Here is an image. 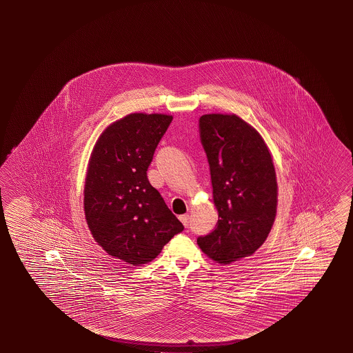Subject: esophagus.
<instances>
[{
    "instance_id": "obj_1",
    "label": "esophagus",
    "mask_w": 353,
    "mask_h": 353,
    "mask_svg": "<svg viewBox=\"0 0 353 353\" xmlns=\"http://www.w3.org/2000/svg\"><path fill=\"white\" fill-rule=\"evenodd\" d=\"M179 219L182 221V224L185 226H188L190 224V215L188 214H183V215H179Z\"/></svg>"
}]
</instances>
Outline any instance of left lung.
<instances>
[{"label": "left lung", "instance_id": "1", "mask_svg": "<svg viewBox=\"0 0 353 353\" xmlns=\"http://www.w3.org/2000/svg\"><path fill=\"white\" fill-rule=\"evenodd\" d=\"M218 225L196 239L219 265L254 254L276 219L278 185L271 151L261 134L236 114L210 113L199 119Z\"/></svg>", "mask_w": 353, "mask_h": 353}]
</instances>
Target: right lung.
<instances>
[{"label":"right lung","instance_id":"right-lung-1","mask_svg":"<svg viewBox=\"0 0 353 353\" xmlns=\"http://www.w3.org/2000/svg\"><path fill=\"white\" fill-rule=\"evenodd\" d=\"M172 116L130 113L101 133L87 165L83 210L94 241L133 266L149 263L183 225L146 171Z\"/></svg>","mask_w":353,"mask_h":353}]
</instances>
